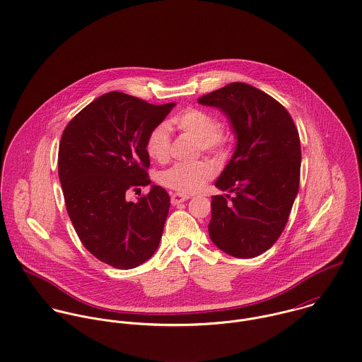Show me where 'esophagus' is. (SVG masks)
<instances>
[{
	"label": "esophagus",
	"mask_w": 362,
	"mask_h": 362,
	"mask_svg": "<svg viewBox=\"0 0 362 362\" xmlns=\"http://www.w3.org/2000/svg\"><path fill=\"white\" fill-rule=\"evenodd\" d=\"M188 199H189L188 195H184V194H180V192L171 194V204L173 205H178V204H181L184 201H188Z\"/></svg>",
	"instance_id": "obj_1"
}]
</instances>
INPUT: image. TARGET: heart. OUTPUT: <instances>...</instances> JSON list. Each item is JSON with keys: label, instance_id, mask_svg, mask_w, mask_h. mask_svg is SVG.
<instances>
[{"label": "heart", "instance_id": "heart-1", "mask_svg": "<svg viewBox=\"0 0 362 362\" xmlns=\"http://www.w3.org/2000/svg\"><path fill=\"white\" fill-rule=\"evenodd\" d=\"M173 124L180 132H187L197 137V150L222 156L229 144V133L222 129L218 119L198 108H188L184 112L173 118ZM146 153L150 158L164 163L170 157L171 137L167 124L160 123L154 126L144 141ZM215 175V167L206 160H198L191 163H175L171 167L163 170L157 180L161 185L177 191L180 194H192L199 191Z\"/></svg>", "mask_w": 362, "mask_h": 362}]
</instances>
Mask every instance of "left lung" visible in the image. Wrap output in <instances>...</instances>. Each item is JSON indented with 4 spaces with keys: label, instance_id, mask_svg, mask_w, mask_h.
Returning <instances> with one entry per match:
<instances>
[{
    "label": "left lung",
    "instance_id": "obj_1",
    "mask_svg": "<svg viewBox=\"0 0 362 362\" xmlns=\"http://www.w3.org/2000/svg\"><path fill=\"white\" fill-rule=\"evenodd\" d=\"M228 115L238 137L233 157L215 185L209 236L229 255L252 258L274 245L299 189L300 140L289 112L271 95L232 83L198 98Z\"/></svg>",
    "mask_w": 362,
    "mask_h": 362
}]
</instances>
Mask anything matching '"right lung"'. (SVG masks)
I'll return each instance as SVG.
<instances>
[{
    "label": "right lung",
    "mask_w": 362,
    "mask_h": 362,
    "mask_svg": "<svg viewBox=\"0 0 362 362\" xmlns=\"http://www.w3.org/2000/svg\"><path fill=\"white\" fill-rule=\"evenodd\" d=\"M174 107L112 91L81 110L62 134L59 178L67 214L83 245L114 268H134L158 247L167 191L153 185L137 202L126 194L151 182L144 141Z\"/></svg>",
    "instance_id": "1"
}]
</instances>
